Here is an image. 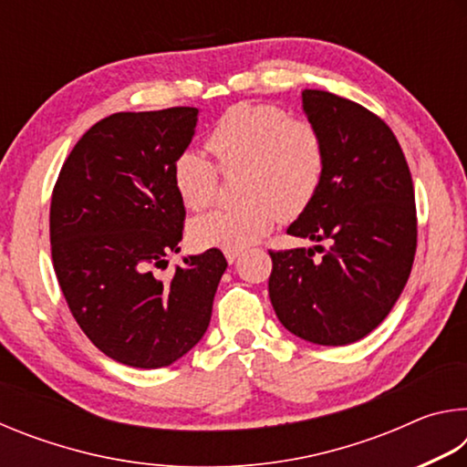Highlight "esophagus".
Instances as JSON below:
<instances>
[{"instance_id": "obj_1", "label": "esophagus", "mask_w": 467, "mask_h": 467, "mask_svg": "<svg viewBox=\"0 0 467 467\" xmlns=\"http://www.w3.org/2000/svg\"><path fill=\"white\" fill-rule=\"evenodd\" d=\"M224 255H226V262L228 264H234V262H239V257L243 255V251H224Z\"/></svg>"}]
</instances>
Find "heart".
Listing matches in <instances>:
<instances>
[{"label":"heart","mask_w":467,"mask_h":467,"mask_svg":"<svg viewBox=\"0 0 467 467\" xmlns=\"http://www.w3.org/2000/svg\"><path fill=\"white\" fill-rule=\"evenodd\" d=\"M216 164L197 150H183L172 162V185L189 210L214 202L218 170L241 171L236 193L243 200L197 216L189 241L197 249L243 251L282 220L309 210L327 172V144L309 119L265 102H239L226 109L205 138Z\"/></svg>","instance_id":"b5f03b06"}]
</instances>
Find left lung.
Returning a JSON list of instances; mask_svg holds the SVG:
<instances>
[{
    "label": "left lung",
    "mask_w": 467,
    "mask_h": 467,
    "mask_svg": "<svg viewBox=\"0 0 467 467\" xmlns=\"http://www.w3.org/2000/svg\"><path fill=\"white\" fill-rule=\"evenodd\" d=\"M303 109L326 138L327 172L288 234L329 247L270 251L267 286L290 334L346 346L389 315L412 272L414 185L400 141L381 117L326 90H305Z\"/></svg>",
    "instance_id": "left-lung-1"
}]
</instances>
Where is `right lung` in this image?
Masks as SVG:
<instances>
[{
    "label": "right lung",
    "mask_w": 467,
    "mask_h": 467,
    "mask_svg": "<svg viewBox=\"0 0 467 467\" xmlns=\"http://www.w3.org/2000/svg\"><path fill=\"white\" fill-rule=\"evenodd\" d=\"M197 109L115 113L84 133L53 187L51 257L69 311L90 342L121 365L169 367L210 326L223 251L167 265L183 239L185 205L172 162L192 144Z\"/></svg>",
    "instance_id": "add662e5"
}]
</instances>
